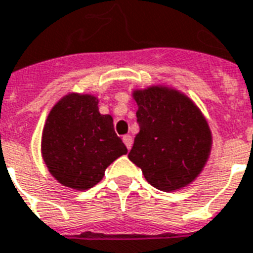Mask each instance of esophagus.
<instances>
[{
    "label": "esophagus",
    "mask_w": 253,
    "mask_h": 253,
    "mask_svg": "<svg viewBox=\"0 0 253 253\" xmlns=\"http://www.w3.org/2000/svg\"><path fill=\"white\" fill-rule=\"evenodd\" d=\"M122 139H123V143L126 144V147L130 150L131 146H132V136H131V135H125Z\"/></svg>",
    "instance_id": "1"
}]
</instances>
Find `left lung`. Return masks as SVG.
Returning a JSON list of instances; mask_svg holds the SVG:
<instances>
[{
  "instance_id": "8db88e82",
  "label": "left lung",
  "mask_w": 253,
  "mask_h": 253,
  "mask_svg": "<svg viewBox=\"0 0 253 253\" xmlns=\"http://www.w3.org/2000/svg\"><path fill=\"white\" fill-rule=\"evenodd\" d=\"M139 132L128 154L144 178L171 192L194 182L207 163L212 135L199 107L183 92L165 86L132 91Z\"/></svg>"
}]
</instances>
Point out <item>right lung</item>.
Returning a JSON list of instances; mask_svg holds the SVG:
<instances>
[{
	"mask_svg": "<svg viewBox=\"0 0 253 253\" xmlns=\"http://www.w3.org/2000/svg\"><path fill=\"white\" fill-rule=\"evenodd\" d=\"M41 152L49 172L62 186L84 191L99 183L106 169L127 154L111 115H102L98 98L70 92L50 110Z\"/></svg>",
	"mask_w": 253,
	"mask_h": 253,
	"instance_id": "add662e5",
	"label": "right lung"
}]
</instances>
